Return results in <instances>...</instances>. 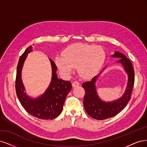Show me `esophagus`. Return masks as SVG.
Wrapping results in <instances>:
<instances>
[{
  "label": "esophagus",
  "instance_id": "1",
  "mask_svg": "<svg viewBox=\"0 0 147 147\" xmlns=\"http://www.w3.org/2000/svg\"><path fill=\"white\" fill-rule=\"evenodd\" d=\"M79 82H78V81H74L73 83H72V86L73 87H78L79 86Z\"/></svg>",
  "mask_w": 147,
  "mask_h": 147
}]
</instances>
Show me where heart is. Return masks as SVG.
Returning a JSON list of instances; mask_svg holds the SVG:
<instances>
[{
	"instance_id": "obj_1",
	"label": "heart",
	"mask_w": 147,
	"mask_h": 147,
	"mask_svg": "<svg viewBox=\"0 0 147 147\" xmlns=\"http://www.w3.org/2000/svg\"><path fill=\"white\" fill-rule=\"evenodd\" d=\"M105 59L102 47L87 44H77L66 48L62 55H57L55 63L60 71L69 75L74 67L80 76L89 78L96 75L101 69Z\"/></svg>"
}]
</instances>
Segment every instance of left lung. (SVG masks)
Returning a JSON list of instances; mask_svg holds the SVG:
<instances>
[{
  "instance_id": "obj_1",
  "label": "left lung",
  "mask_w": 147,
  "mask_h": 147,
  "mask_svg": "<svg viewBox=\"0 0 147 147\" xmlns=\"http://www.w3.org/2000/svg\"><path fill=\"white\" fill-rule=\"evenodd\" d=\"M112 57L120 58L117 62L121 63L127 75V82L124 94L116 100L113 101H104L99 97L96 89V81L101 72L90 81L82 84V87L85 89L84 98V106L85 110L94 119L102 120L113 117L117 115L126 106L131 99L132 88L134 84V72L131 61L120 52L115 51Z\"/></svg>"
}]
</instances>
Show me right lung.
Wrapping results in <instances>:
<instances>
[{
  "label": "right lung",
  "mask_w": 147,
  "mask_h": 147,
  "mask_svg": "<svg viewBox=\"0 0 147 147\" xmlns=\"http://www.w3.org/2000/svg\"><path fill=\"white\" fill-rule=\"evenodd\" d=\"M32 49V46L28 47L18 61L15 86L17 96L22 107L29 114L40 119L53 120L62 111L66 97L72 88L71 83L58 78L56 73L57 67L54 61L49 59L52 67V78L49 87L38 97L34 98L28 96L21 74L27 55L31 53Z\"/></svg>",
  "instance_id": "1"
}]
</instances>
